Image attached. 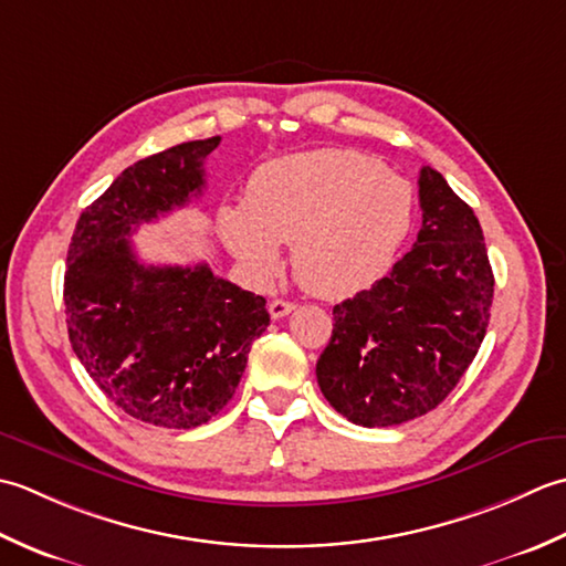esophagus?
Segmentation results:
<instances>
[{
	"instance_id": "34e87169",
	"label": "esophagus",
	"mask_w": 566,
	"mask_h": 566,
	"mask_svg": "<svg viewBox=\"0 0 566 566\" xmlns=\"http://www.w3.org/2000/svg\"><path fill=\"white\" fill-rule=\"evenodd\" d=\"M293 310H295V303H291V300H283V297L271 300V305H269V313H271L273 319H281L285 315H291Z\"/></svg>"
}]
</instances>
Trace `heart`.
Returning a JSON list of instances; mask_svg holds the SVG:
<instances>
[{
  "label": "heart",
  "mask_w": 566,
  "mask_h": 566,
  "mask_svg": "<svg viewBox=\"0 0 566 566\" xmlns=\"http://www.w3.org/2000/svg\"><path fill=\"white\" fill-rule=\"evenodd\" d=\"M415 222V190L376 158L319 148L259 166L244 202L222 205L224 247L256 281L281 269V244L307 291L349 297L384 279Z\"/></svg>",
  "instance_id": "b5f03b06"
}]
</instances>
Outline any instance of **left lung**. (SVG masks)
<instances>
[{
	"mask_svg": "<svg viewBox=\"0 0 566 566\" xmlns=\"http://www.w3.org/2000/svg\"><path fill=\"white\" fill-rule=\"evenodd\" d=\"M418 186V241L368 291L334 305L317 359L329 406L361 428L434 410L486 337L493 271L479 219L434 168L420 170Z\"/></svg>",
	"mask_w": 566,
	"mask_h": 566,
	"instance_id": "8db88e82",
	"label": "left lung"
}]
</instances>
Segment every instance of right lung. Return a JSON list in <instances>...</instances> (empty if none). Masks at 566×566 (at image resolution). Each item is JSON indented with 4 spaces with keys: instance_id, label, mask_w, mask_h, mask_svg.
<instances>
[{
    "instance_id": "obj_1",
    "label": "right lung",
    "mask_w": 566,
    "mask_h": 566,
    "mask_svg": "<svg viewBox=\"0 0 566 566\" xmlns=\"http://www.w3.org/2000/svg\"><path fill=\"white\" fill-rule=\"evenodd\" d=\"M222 136L136 160L80 214L67 249L65 322L73 352L114 406L156 428L212 420L239 386L266 297L198 266H144L129 237L205 188Z\"/></svg>"
}]
</instances>
